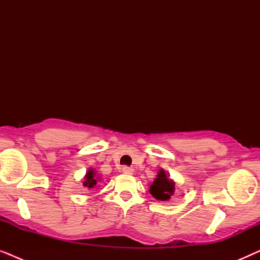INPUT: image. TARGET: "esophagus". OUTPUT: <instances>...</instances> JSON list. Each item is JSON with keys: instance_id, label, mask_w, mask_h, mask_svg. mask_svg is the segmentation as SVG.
<instances>
[{"instance_id": "obj_1", "label": "esophagus", "mask_w": 260, "mask_h": 260, "mask_svg": "<svg viewBox=\"0 0 260 260\" xmlns=\"http://www.w3.org/2000/svg\"><path fill=\"white\" fill-rule=\"evenodd\" d=\"M122 172L124 174H127V175H131V174H134V169L131 167H123Z\"/></svg>"}]
</instances>
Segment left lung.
Masks as SVG:
<instances>
[{
	"label": "left lung",
	"mask_w": 260,
	"mask_h": 260,
	"mask_svg": "<svg viewBox=\"0 0 260 260\" xmlns=\"http://www.w3.org/2000/svg\"><path fill=\"white\" fill-rule=\"evenodd\" d=\"M149 193L156 200L168 201L175 193V181L170 179L166 170L159 169L154 182L149 187Z\"/></svg>",
	"instance_id": "8db88e82"
}]
</instances>
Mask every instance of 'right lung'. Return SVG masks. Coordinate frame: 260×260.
<instances>
[{"instance_id": "1", "label": "right lung", "mask_w": 260, "mask_h": 260, "mask_svg": "<svg viewBox=\"0 0 260 260\" xmlns=\"http://www.w3.org/2000/svg\"><path fill=\"white\" fill-rule=\"evenodd\" d=\"M102 181V176L95 172L94 168H88L83 179V186L86 188H94Z\"/></svg>"}]
</instances>
